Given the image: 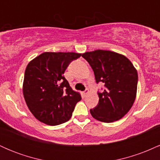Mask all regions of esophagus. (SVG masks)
Here are the masks:
<instances>
[{
  "mask_svg": "<svg viewBox=\"0 0 160 160\" xmlns=\"http://www.w3.org/2000/svg\"><path fill=\"white\" fill-rule=\"evenodd\" d=\"M89 89H85V91H84L83 92V95H85V96H86V95H88V94H89Z\"/></svg>",
  "mask_w": 160,
  "mask_h": 160,
  "instance_id": "34e87169",
  "label": "esophagus"
}]
</instances>
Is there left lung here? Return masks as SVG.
Segmentation results:
<instances>
[{
    "label": "left lung",
    "instance_id": "1",
    "mask_svg": "<svg viewBox=\"0 0 160 160\" xmlns=\"http://www.w3.org/2000/svg\"><path fill=\"white\" fill-rule=\"evenodd\" d=\"M94 71L97 83L103 82L98 92L99 102L90 110L95 119L104 122L120 120L131 109L135 100L138 73L132 63L122 55L98 49L82 54Z\"/></svg>",
    "mask_w": 160,
    "mask_h": 160
}]
</instances>
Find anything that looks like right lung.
<instances>
[{
  "label": "right lung",
  "mask_w": 160,
  "mask_h": 160,
  "mask_svg": "<svg viewBox=\"0 0 160 160\" xmlns=\"http://www.w3.org/2000/svg\"><path fill=\"white\" fill-rule=\"evenodd\" d=\"M81 56L75 52H43L25 69L23 95L36 119L57 126L71 119L81 96L71 89L64 73L71 62Z\"/></svg>",
  "instance_id": "add662e5"
}]
</instances>
